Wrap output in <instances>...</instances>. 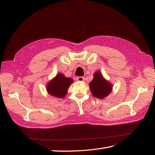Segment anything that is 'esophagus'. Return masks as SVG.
Returning <instances> with one entry per match:
<instances>
[{
	"mask_svg": "<svg viewBox=\"0 0 155 155\" xmlns=\"http://www.w3.org/2000/svg\"><path fill=\"white\" fill-rule=\"evenodd\" d=\"M77 80L79 82H83V81H85V78H84V77H78Z\"/></svg>",
	"mask_w": 155,
	"mask_h": 155,
	"instance_id": "1",
	"label": "esophagus"
}]
</instances>
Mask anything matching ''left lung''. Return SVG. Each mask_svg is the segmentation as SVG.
I'll return each instance as SVG.
<instances>
[{
    "label": "left lung",
    "instance_id": "8db88e82",
    "mask_svg": "<svg viewBox=\"0 0 155 155\" xmlns=\"http://www.w3.org/2000/svg\"><path fill=\"white\" fill-rule=\"evenodd\" d=\"M92 94L99 99H104L112 92V85L104 78L100 71L94 74V78L89 83Z\"/></svg>",
    "mask_w": 155,
    "mask_h": 155
}]
</instances>
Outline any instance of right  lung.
Segmentation results:
<instances>
[{"label":"right lung","instance_id":"right-lung-1","mask_svg":"<svg viewBox=\"0 0 155 155\" xmlns=\"http://www.w3.org/2000/svg\"><path fill=\"white\" fill-rule=\"evenodd\" d=\"M74 80L66 78L63 74H58L50 80L46 86V91L50 95L58 98H63L67 95L68 89Z\"/></svg>","mask_w":155,"mask_h":155}]
</instances>
